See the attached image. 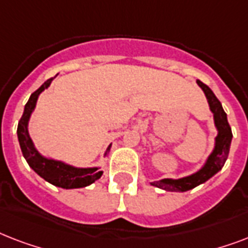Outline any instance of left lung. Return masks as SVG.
<instances>
[{
    "mask_svg": "<svg viewBox=\"0 0 248 248\" xmlns=\"http://www.w3.org/2000/svg\"><path fill=\"white\" fill-rule=\"evenodd\" d=\"M197 83L203 90L204 95L207 97L208 105H210V110L214 113V122H215V127L217 130V135L215 138V147H214L211 155L206 159L204 165L197 172L192 173L189 176L180 177V179H162V180L151 183L153 186H157V188L167 190V192H186V190L196 188L200 184H203L204 181H207L210 177H212L223 169L228 155H229V149H231L233 134H232L231 126L228 124L227 113L224 112L223 105L207 85L201 82L200 79H197Z\"/></svg>",
    "mask_w": 248,
    "mask_h": 248,
    "instance_id": "left-lung-1",
    "label": "left lung"
}]
</instances>
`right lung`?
Returning <instances> with one entry per match:
<instances>
[{
  "instance_id": "right-lung-1",
  "label": "right lung",
  "mask_w": 248,
  "mask_h": 248,
  "mask_svg": "<svg viewBox=\"0 0 248 248\" xmlns=\"http://www.w3.org/2000/svg\"><path fill=\"white\" fill-rule=\"evenodd\" d=\"M52 79H47L40 89L36 90L31 95L28 103L24 107V113L21 116L19 124H17V139L20 144L21 153L24 155L25 161L31 166V169L40 175L42 179L48 181L50 184L59 186L64 189H76V188H85L87 185L93 184L97 179H100L103 175V171H99V167H75V166L67 165L62 161L47 158L41 155L37 151L34 144H33L31 136L28 132V122L31 118V114L36 108L37 99L40 96V93L46 90L52 82ZM110 148V145H109ZM109 148L107 151H109ZM107 155V152H105Z\"/></svg>"
}]
</instances>
